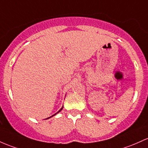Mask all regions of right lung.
I'll list each match as a JSON object with an SVG mask.
<instances>
[{"instance_id": "1", "label": "right lung", "mask_w": 148, "mask_h": 148, "mask_svg": "<svg viewBox=\"0 0 148 148\" xmlns=\"http://www.w3.org/2000/svg\"><path fill=\"white\" fill-rule=\"evenodd\" d=\"M62 108H63V107H62V108L60 109V110H59V111H58V112H57V113L60 112V111H61V110H62ZM57 113H56V114H57ZM56 114H54V115H56ZM54 115H53V116H54ZM50 117H51V116H50ZM49 118H50V117H48V118H47V119H49Z\"/></svg>"}]
</instances>
